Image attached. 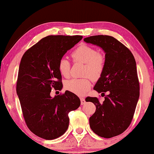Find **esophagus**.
I'll return each mask as SVG.
<instances>
[{
  "instance_id": "obj_1",
  "label": "esophagus",
  "mask_w": 154,
  "mask_h": 154,
  "mask_svg": "<svg viewBox=\"0 0 154 154\" xmlns=\"http://www.w3.org/2000/svg\"><path fill=\"white\" fill-rule=\"evenodd\" d=\"M81 99V105H83V104H85V98H83V97H81L80 98Z\"/></svg>"
}]
</instances>
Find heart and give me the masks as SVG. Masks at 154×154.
Here are the masks:
<instances>
[{"instance_id": "1", "label": "heart", "mask_w": 154, "mask_h": 154, "mask_svg": "<svg viewBox=\"0 0 154 154\" xmlns=\"http://www.w3.org/2000/svg\"><path fill=\"white\" fill-rule=\"evenodd\" d=\"M74 62L85 64L83 79H73L65 82L64 88L68 91L77 95L85 94L91 88V81L88 76L93 81H97L102 75L104 70L106 58L102 52H97L92 46L82 44L71 53ZM58 70L60 74L65 78L70 75L71 64L65 57L60 58L58 62Z\"/></svg>"}]
</instances>
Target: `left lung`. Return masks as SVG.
<instances>
[{"label":"left lung","mask_w":154,"mask_h":154,"mask_svg":"<svg viewBox=\"0 0 154 154\" xmlns=\"http://www.w3.org/2000/svg\"><path fill=\"white\" fill-rule=\"evenodd\" d=\"M84 41L100 46L104 50V70L94 90L104 94V101L86 97V102L95 105L96 111L90 118V126L97 135L111 138L119 135L131 123L140 97V82L136 62L128 48L106 35L87 37ZM106 91L108 94L105 96Z\"/></svg>","instance_id":"1"}]
</instances>
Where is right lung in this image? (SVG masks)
I'll return each instance as SVG.
<instances>
[{
  "label": "right lung",
  "mask_w": 154,
  "mask_h": 154,
  "mask_svg": "<svg viewBox=\"0 0 154 154\" xmlns=\"http://www.w3.org/2000/svg\"><path fill=\"white\" fill-rule=\"evenodd\" d=\"M82 35H48L23 54L16 90L25 123L33 134L45 140L62 136L69 127V113L81 104L69 91L50 97L52 89L62 88L58 62Z\"/></svg>",
  "instance_id": "obj_1"
}]
</instances>
